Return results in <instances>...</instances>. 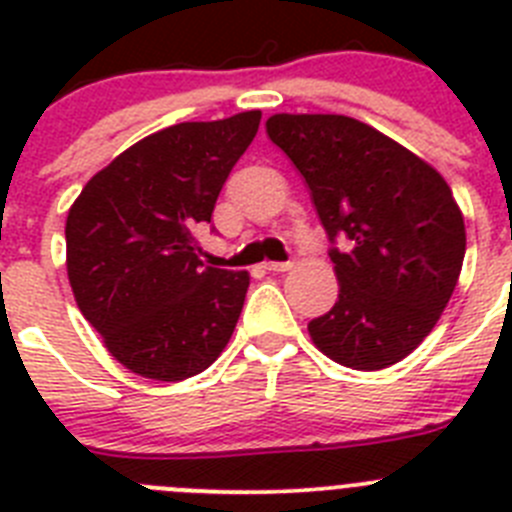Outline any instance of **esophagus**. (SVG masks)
<instances>
[{
    "label": "esophagus",
    "instance_id": "esophagus-1",
    "mask_svg": "<svg viewBox=\"0 0 512 512\" xmlns=\"http://www.w3.org/2000/svg\"><path fill=\"white\" fill-rule=\"evenodd\" d=\"M264 269L266 271H277V274H282V271L292 269V261H266Z\"/></svg>",
    "mask_w": 512,
    "mask_h": 512
}]
</instances>
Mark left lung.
Listing matches in <instances>:
<instances>
[{"mask_svg":"<svg viewBox=\"0 0 512 512\" xmlns=\"http://www.w3.org/2000/svg\"><path fill=\"white\" fill-rule=\"evenodd\" d=\"M310 189L333 248L338 300L310 320L312 343L336 364L377 372L423 343L459 282L467 230L451 187L428 161L346 115L266 120Z\"/></svg>","mask_w":512,"mask_h":512,"instance_id":"1","label":"left lung"}]
</instances>
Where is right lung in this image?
Segmentation results:
<instances>
[{"instance_id": "obj_1", "label": "right lung", "mask_w": 512, "mask_h": 512, "mask_svg": "<svg viewBox=\"0 0 512 512\" xmlns=\"http://www.w3.org/2000/svg\"><path fill=\"white\" fill-rule=\"evenodd\" d=\"M261 112L179 122L138 140L92 176L66 217V271L81 315L138 377L182 382L223 354L248 271L200 261L210 223Z\"/></svg>"}]
</instances>
